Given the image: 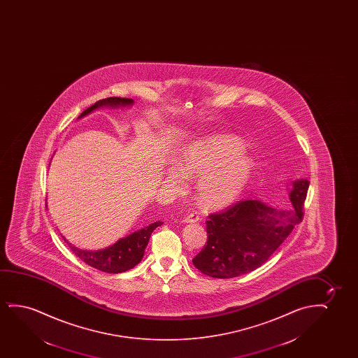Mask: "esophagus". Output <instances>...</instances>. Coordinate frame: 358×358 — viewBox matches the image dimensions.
I'll return each instance as SVG.
<instances>
[{
    "instance_id": "1",
    "label": "esophagus",
    "mask_w": 358,
    "mask_h": 358,
    "mask_svg": "<svg viewBox=\"0 0 358 358\" xmlns=\"http://www.w3.org/2000/svg\"><path fill=\"white\" fill-rule=\"evenodd\" d=\"M185 221L186 222H196V221H199V216L196 215V213H192L189 215H187L185 217Z\"/></svg>"
}]
</instances>
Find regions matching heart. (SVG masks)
Wrapping results in <instances>:
<instances>
[{"instance_id":"1","label":"heart","mask_w":358,"mask_h":358,"mask_svg":"<svg viewBox=\"0 0 358 358\" xmlns=\"http://www.w3.org/2000/svg\"><path fill=\"white\" fill-rule=\"evenodd\" d=\"M245 143L234 136H215L193 143L181 159V167H167L170 181L181 186L187 176L199 177L198 198L208 208L230 206L250 182L255 160L245 154Z\"/></svg>"}]
</instances>
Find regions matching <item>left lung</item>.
Masks as SVG:
<instances>
[{
    "mask_svg": "<svg viewBox=\"0 0 358 358\" xmlns=\"http://www.w3.org/2000/svg\"><path fill=\"white\" fill-rule=\"evenodd\" d=\"M308 187V180L292 182L289 204L284 208L245 199L210 214L206 221L208 241L192 260L194 266L217 279H231L259 268L303 219Z\"/></svg>",
    "mask_w": 358,
    "mask_h": 358,
    "instance_id": "obj_1",
    "label": "left lung"
}]
</instances>
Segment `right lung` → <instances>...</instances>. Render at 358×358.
<instances>
[{
    "instance_id": "1",
    "label": "right lung",
    "mask_w": 358,
    "mask_h": 358,
    "mask_svg": "<svg viewBox=\"0 0 358 358\" xmlns=\"http://www.w3.org/2000/svg\"><path fill=\"white\" fill-rule=\"evenodd\" d=\"M132 103V99L116 98V96L103 99L80 113L78 118L83 117L85 115L94 111L95 108H101V106H110L113 108H118V106H129ZM162 225V221H157V222L144 227L142 230L136 231L131 235H128L127 237H123L121 240H118L115 245H110L108 248L101 250H79L77 247L71 245L64 236H62V238L69 245L74 255H77L79 259L83 260L85 264L90 265L95 269L101 270L105 273L118 274V273L132 269L133 266H136L142 260L144 250L147 248L148 242H149L152 231L155 230L157 226Z\"/></svg>"
}]
</instances>
